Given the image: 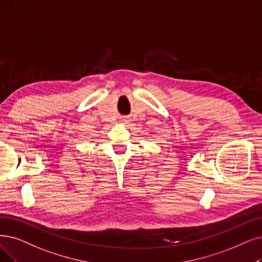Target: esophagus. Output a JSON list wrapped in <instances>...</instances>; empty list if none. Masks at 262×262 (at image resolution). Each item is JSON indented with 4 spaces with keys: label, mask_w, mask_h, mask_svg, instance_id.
Segmentation results:
<instances>
[{
    "label": "esophagus",
    "mask_w": 262,
    "mask_h": 262,
    "mask_svg": "<svg viewBox=\"0 0 262 262\" xmlns=\"http://www.w3.org/2000/svg\"><path fill=\"white\" fill-rule=\"evenodd\" d=\"M121 121H122V122H127L128 120H127V119H125V118H122V119H121Z\"/></svg>",
    "instance_id": "esophagus-1"
}]
</instances>
